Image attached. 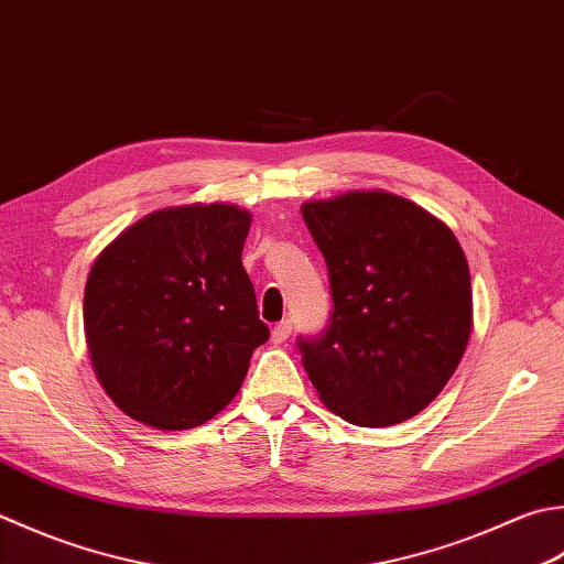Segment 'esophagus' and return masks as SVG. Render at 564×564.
<instances>
[{
    "instance_id": "34e87169",
    "label": "esophagus",
    "mask_w": 564,
    "mask_h": 564,
    "mask_svg": "<svg viewBox=\"0 0 564 564\" xmlns=\"http://www.w3.org/2000/svg\"><path fill=\"white\" fill-rule=\"evenodd\" d=\"M291 329H293V325H291V319H281V323L273 327V333H271V339L275 341V345H281V341H285V339H289V335H291Z\"/></svg>"
}]
</instances>
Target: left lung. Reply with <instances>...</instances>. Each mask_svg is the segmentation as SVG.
<instances>
[{
  "mask_svg": "<svg viewBox=\"0 0 564 564\" xmlns=\"http://www.w3.org/2000/svg\"><path fill=\"white\" fill-rule=\"evenodd\" d=\"M333 315L301 339L319 401L351 425L403 423L437 399L471 335L469 263L452 229L386 191L307 200Z\"/></svg>",
  "mask_w": 564,
  "mask_h": 564,
  "instance_id": "8db88e82",
  "label": "left lung"
}]
</instances>
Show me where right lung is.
I'll return each mask as SVG.
<instances>
[{
  "label": "right lung",
  "instance_id": "add662e5",
  "mask_svg": "<svg viewBox=\"0 0 564 564\" xmlns=\"http://www.w3.org/2000/svg\"><path fill=\"white\" fill-rule=\"evenodd\" d=\"M249 227V209L229 203L163 207L99 251L85 283V339L119 411L187 430L235 399L269 339L241 267Z\"/></svg>",
  "mask_w": 564,
  "mask_h": 564
}]
</instances>
